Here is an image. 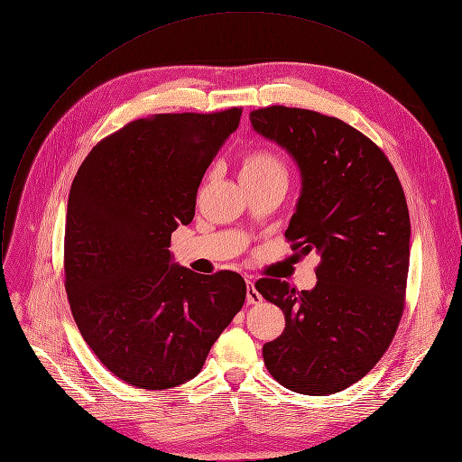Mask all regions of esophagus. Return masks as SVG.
Segmentation results:
<instances>
[{
    "label": "esophagus",
    "mask_w": 462,
    "mask_h": 462,
    "mask_svg": "<svg viewBox=\"0 0 462 462\" xmlns=\"http://www.w3.org/2000/svg\"><path fill=\"white\" fill-rule=\"evenodd\" d=\"M261 301H263L261 294H259L257 289L254 287V282L248 278V280H246V303L257 305V303H261Z\"/></svg>",
    "instance_id": "34e87169"
}]
</instances>
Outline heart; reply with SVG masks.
I'll list each match as a JSON object with an SVG mask.
<instances>
[{
    "mask_svg": "<svg viewBox=\"0 0 462 462\" xmlns=\"http://www.w3.org/2000/svg\"><path fill=\"white\" fill-rule=\"evenodd\" d=\"M283 175L285 177V168L282 161L267 150H255L248 153L243 159L239 179H261V177H276Z\"/></svg>",
    "mask_w": 462,
    "mask_h": 462,
    "instance_id": "b5f03b06",
    "label": "heart"
}]
</instances>
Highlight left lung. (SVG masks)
<instances>
[{
    "label": "left lung",
    "instance_id": "1",
    "mask_svg": "<svg viewBox=\"0 0 462 462\" xmlns=\"http://www.w3.org/2000/svg\"><path fill=\"white\" fill-rule=\"evenodd\" d=\"M250 122L300 168L285 237L292 250L321 257L310 291L255 283L285 314L283 335L263 346V358L287 389L333 394L365 376L397 333L410 269L406 195L383 152L335 116L271 106Z\"/></svg>",
    "mask_w": 462,
    "mask_h": 462
}]
</instances>
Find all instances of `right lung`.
<instances>
[{
	"instance_id": "right-lung-1",
	"label": "right lung",
	"mask_w": 462,
	"mask_h": 462,
	"mask_svg": "<svg viewBox=\"0 0 462 462\" xmlns=\"http://www.w3.org/2000/svg\"><path fill=\"white\" fill-rule=\"evenodd\" d=\"M241 107L129 122L82 162L65 223V291L82 338L120 380L170 389L193 378L241 310L245 280L173 263L203 175Z\"/></svg>"
}]
</instances>
